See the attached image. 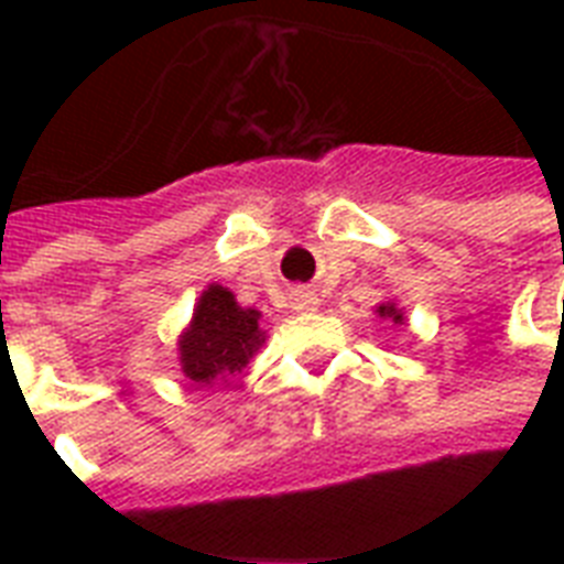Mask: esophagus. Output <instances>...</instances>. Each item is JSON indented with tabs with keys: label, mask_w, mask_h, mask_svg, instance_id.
<instances>
[{
	"label": "esophagus",
	"mask_w": 564,
	"mask_h": 564,
	"mask_svg": "<svg viewBox=\"0 0 564 564\" xmlns=\"http://www.w3.org/2000/svg\"><path fill=\"white\" fill-rule=\"evenodd\" d=\"M318 307V299L310 290H295L292 292V310L299 313H310V310Z\"/></svg>",
	"instance_id": "esophagus-1"
}]
</instances>
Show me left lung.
Instances as JSON below:
<instances>
[{
  "instance_id": "1",
  "label": "left lung",
  "mask_w": 564,
  "mask_h": 564,
  "mask_svg": "<svg viewBox=\"0 0 564 564\" xmlns=\"http://www.w3.org/2000/svg\"><path fill=\"white\" fill-rule=\"evenodd\" d=\"M377 313H380L383 318H392L394 325H398V322H403V316L398 313V307H394V304H383V307H377Z\"/></svg>"
}]
</instances>
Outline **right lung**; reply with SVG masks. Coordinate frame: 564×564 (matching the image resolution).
I'll return each mask as SVG.
<instances>
[{"label":"right lung","instance_id":"right-lung-1","mask_svg":"<svg viewBox=\"0 0 564 564\" xmlns=\"http://www.w3.org/2000/svg\"><path fill=\"white\" fill-rule=\"evenodd\" d=\"M260 313L239 307L225 286H207L193 313V325L181 336V366L195 383L239 375L263 343Z\"/></svg>","mask_w":564,"mask_h":564}]
</instances>
